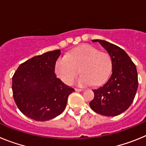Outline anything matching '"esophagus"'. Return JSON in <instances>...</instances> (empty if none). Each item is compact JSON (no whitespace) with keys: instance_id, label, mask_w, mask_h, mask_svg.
I'll list each match as a JSON object with an SVG mask.
<instances>
[{"instance_id":"1","label":"esophagus","mask_w":146,"mask_h":146,"mask_svg":"<svg viewBox=\"0 0 146 146\" xmlns=\"http://www.w3.org/2000/svg\"><path fill=\"white\" fill-rule=\"evenodd\" d=\"M75 91H83V89H82V88H76Z\"/></svg>"}]
</instances>
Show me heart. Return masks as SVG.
Listing matches in <instances>:
<instances>
[{
    "label": "heart",
    "mask_w": 146,
    "mask_h": 146,
    "mask_svg": "<svg viewBox=\"0 0 146 146\" xmlns=\"http://www.w3.org/2000/svg\"><path fill=\"white\" fill-rule=\"evenodd\" d=\"M111 69L112 59L109 53L91 45H83L58 58L55 65L57 77L68 85L80 71L82 74L77 80L80 85L99 86L107 80Z\"/></svg>",
    "instance_id": "b5f03b06"
}]
</instances>
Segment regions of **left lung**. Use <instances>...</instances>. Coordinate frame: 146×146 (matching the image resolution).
Segmentation results:
<instances>
[{
    "instance_id": "left-lung-1",
    "label": "left lung",
    "mask_w": 146,
    "mask_h": 146,
    "mask_svg": "<svg viewBox=\"0 0 146 146\" xmlns=\"http://www.w3.org/2000/svg\"><path fill=\"white\" fill-rule=\"evenodd\" d=\"M92 42H99L110 55L112 74L102 87L93 90L94 97L89 105L96 113L116 116L126 111L135 99L138 87L136 66L117 45L100 39Z\"/></svg>"
}]
</instances>
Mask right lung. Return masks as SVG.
<instances>
[{
  "mask_svg": "<svg viewBox=\"0 0 146 146\" xmlns=\"http://www.w3.org/2000/svg\"><path fill=\"white\" fill-rule=\"evenodd\" d=\"M60 50L45 52L20 64L12 77V92L17 106L28 118L38 121L61 114L74 89L64 84L55 73Z\"/></svg>",
  "mask_w": 146,
  "mask_h": 146,
  "instance_id": "right-lung-1",
  "label": "right lung"
}]
</instances>
